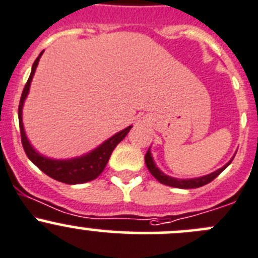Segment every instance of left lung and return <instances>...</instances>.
Instances as JSON below:
<instances>
[{"label": "left lung", "mask_w": 258, "mask_h": 258, "mask_svg": "<svg viewBox=\"0 0 258 258\" xmlns=\"http://www.w3.org/2000/svg\"><path fill=\"white\" fill-rule=\"evenodd\" d=\"M232 160H233V159H232ZM232 160L228 162V164L224 165L223 167H221V169L217 170V171L212 172V174L206 175V176L197 177V179L182 180V179H174V177H170V176H167V175H165L164 172L160 171V170L157 169L156 166H155L154 160H152V156H151V152H150V150L146 152V155H145V162H146L147 169H149V171L151 172L152 176H154L155 179L157 180V181H160L161 184L169 185V186L180 187V189H196V187H201V186H203V185L209 184V182L213 181V180L216 179V177L218 176V175L221 174V172L223 171V170L226 169V167L228 166L229 164H231Z\"/></svg>", "instance_id": "left-lung-1"}]
</instances>
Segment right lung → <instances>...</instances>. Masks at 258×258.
<instances>
[{"label": "right lung", "mask_w": 258, "mask_h": 258, "mask_svg": "<svg viewBox=\"0 0 258 258\" xmlns=\"http://www.w3.org/2000/svg\"><path fill=\"white\" fill-rule=\"evenodd\" d=\"M41 55L42 51L40 52V55L36 57L34 64H32L31 74H30L26 84H25V88L24 91H22L21 99H20L19 104L20 132H21V142L22 147H24L25 150V154L27 155V157H29V159L31 160L42 172H45L47 176L52 177V179L57 180V181L66 182V184H82V182L91 181V180H94L96 177H98L99 175L102 174V171H103L104 167H106L107 162H108L109 157H111L112 151L114 150V147L126 137V135L128 134L132 126H128L127 128H124L123 131L118 132V134H116L114 136H112L111 139L107 140V141L103 142L101 146L97 147L96 150L89 152L86 156L77 157V159L72 160H51L37 154V152L32 149L30 142L27 141V137L26 135H25L24 124H22V106H24V101L25 98H26L27 93H29L30 83H31L32 76H34L35 69H36L37 62H39Z\"/></svg>", "instance_id": "1"}]
</instances>
